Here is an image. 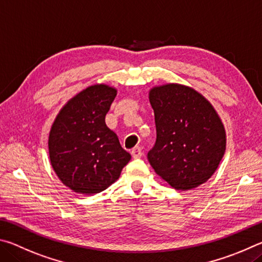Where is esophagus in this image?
I'll list each match as a JSON object with an SVG mask.
<instances>
[{
	"instance_id": "esophagus-1",
	"label": "esophagus",
	"mask_w": 262,
	"mask_h": 262,
	"mask_svg": "<svg viewBox=\"0 0 262 262\" xmlns=\"http://www.w3.org/2000/svg\"><path fill=\"white\" fill-rule=\"evenodd\" d=\"M131 155H132V158H134V159L140 158L141 155H143V152H141V147H139V146H137V147H135L134 149L131 150Z\"/></svg>"
}]
</instances>
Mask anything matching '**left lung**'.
I'll list each match as a JSON object with an SVG mask.
<instances>
[{"label":"left lung","mask_w":262,"mask_h":262,"mask_svg":"<svg viewBox=\"0 0 262 262\" xmlns=\"http://www.w3.org/2000/svg\"><path fill=\"white\" fill-rule=\"evenodd\" d=\"M157 143L148 161L175 190H192L207 182L222 161L226 128L213 104L190 86L169 82L149 90Z\"/></svg>","instance_id":"1"}]
</instances>
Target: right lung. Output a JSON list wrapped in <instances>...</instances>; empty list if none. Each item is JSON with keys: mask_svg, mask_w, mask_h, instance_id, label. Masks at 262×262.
<instances>
[{"mask_svg": "<svg viewBox=\"0 0 262 262\" xmlns=\"http://www.w3.org/2000/svg\"><path fill=\"white\" fill-rule=\"evenodd\" d=\"M117 95L105 84L86 87L59 110L50 127V164L64 185L80 194H95L118 180L131 160L104 117Z\"/></svg>", "mask_w": 262, "mask_h": 262, "instance_id": "add662e5", "label": "right lung"}]
</instances>
